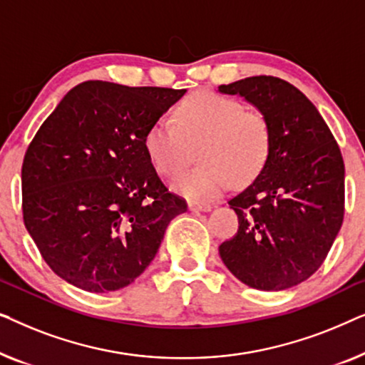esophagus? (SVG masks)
Returning <instances> with one entry per match:
<instances>
[{
  "label": "esophagus",
  "mask_w": 365,
  "mask_h": 365,
  "mask_svg": "<svg viewBox=\"0 0 365 365\" xmlns=\"http://www.w3.org/2000/svg\"><path fill=\"white\" fill-rule=\"evenodd\" d=\"M211 204H197V202H189V211L192 212H207L211 211Z\"/></svg>",
  "instance_id": "esophagus-1"
}]
</instances>
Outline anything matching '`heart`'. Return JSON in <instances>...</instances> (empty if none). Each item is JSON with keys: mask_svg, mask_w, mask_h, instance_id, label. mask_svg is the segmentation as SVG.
I'll return each mask as SVG.
<instances>
[{"mask_svg": "<svg viewBox=\"0 0 365 365\" xmlns=\"http://www.w3.org/2000/svg\"><path fill=\"white\" fill-rule=\"evenodd\" d=\"M146 151L163 176H174L191 163L201 164L173 181L174 191L191 201H211L251 181L267 161L271 129L257 109L216 93H196L182 101L173 119L159 118L146 134Z\"/></svg>", "mask_w": 365, "mask_h": 365, "instance_id": "heart-1", "label": "heart"}]
</instances>
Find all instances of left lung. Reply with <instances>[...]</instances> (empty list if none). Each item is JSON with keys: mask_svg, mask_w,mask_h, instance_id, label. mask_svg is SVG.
Returning a JSON list of instances; mask_svg holds the SVG:
<instances>
[{"mask_svg": "<svg viewBox=\"0 0 365 365\" xmlns=\"http://www.w3.org/2000/svg\"><path fill=\"white\" fill-rule=\"evenodd\" d=\"M269 123L271 149L257 178L229 199L237 234L219 256L261 291L297 286L321 267L344 221V159L317 108L291 83L252 76L222 84Z\"/></svg>", "mask_w": 365, "mask_h": 365, "instance_id": "obj_1", "label": "left lung"}]
</instances>
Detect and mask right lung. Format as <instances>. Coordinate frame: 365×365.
Masks as SVG:
<instances>
[{
	"instance_id": "right-lung-1",
	"label": "right lung",
	"mask_w": 365,
	"mask_h": 365,
	"mask_svg": "<svg viewBox=\"0 0 365 365\" xmlns=\"http://www.w3.org/2000/svg\"><path fill=\"white\" fill-rule=\"evenodd\" d=\"M186 89L84 81L29 143L23 221L51 271L88 292L129 286L187 211L146 151V134Z\"/></svg>"
}]
</instances>
